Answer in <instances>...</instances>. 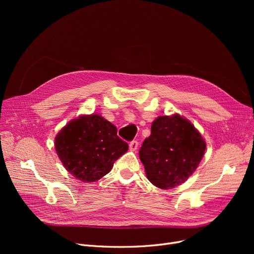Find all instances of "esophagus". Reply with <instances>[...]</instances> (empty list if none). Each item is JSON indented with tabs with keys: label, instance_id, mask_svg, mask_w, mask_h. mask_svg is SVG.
<instances>
[{
	"label": "esophagus",
	"instance_id": "34e87169",
	"mask_svg": "<svg viewBox=\"0 0 254 254\" xmlns=\"http://www.w3.org/2000/svg\"><path fill=\"white\" fill-rule=\"evenodd\" d=\"M138 145H139L138 141H136V140H132V141L129 143V149H130L131 151H135V150H137V148H138Z\"/></svg>",
	"mask_w": 254,
	"mask_h": 254
}]
</instances>
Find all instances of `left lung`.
I'll use <instances>...</instances> for the list:
<instances>
[{
    "label": "left lung",
    "instance_id": "8db88e82",
    "mask_svg": "<svg viewBox=\"0 0 254 254\" xmlns=\"http://www.w3.org/2000/svg\"><path fill=\"white\" fill-rule=\"evenodd\" d=\"M206 143L195 127L178 114L157 117L139 151L146 176L169 190L188 180L203 158Z\"/></svg>",
    "mask_w": 254,
    "mask_h": 254
}]
</instances>
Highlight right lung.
<instances>
[{
	"label": "right lung",
	"instance_id": "obj_1",
	"mask_svg": "<svg viewBox=\"0 0 254 254\" xmlns=\"http://www.w3.org/2000/svg\"><path fill=\"white\" fill-rule=\"evenodd\" d=\"M56 150L64 167L82 182H95L111 171L128 145L117 128L98 114L72 120L56 137Z\"/></svg>",
	"mask_w": 254,
	"mask_h": 254
}]
</instances>
